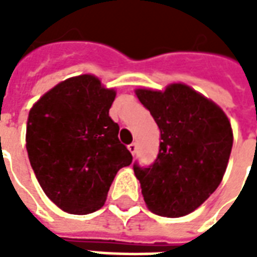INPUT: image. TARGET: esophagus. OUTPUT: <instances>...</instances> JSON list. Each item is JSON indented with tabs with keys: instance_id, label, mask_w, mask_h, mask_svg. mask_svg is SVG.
<instances>
[{
	"instance_id": "esophagus-1",
	"label": "esophagus",
	"mask_w": 257,
	"mask_h": 257,
	"mask_svg": "<svg viewBox=\"0 0 257 257\" xmlns=\"http://www.w3.org/2000/svg\"><path fill=\"white\" fill-rule=\"evenodd\" d=\"M128 149H129V151H131V153H132V154H136V151H138V145H136V143H131V145L128 146Z\"/></svg>"
}]
</instances>
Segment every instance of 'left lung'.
<instances>
[{
	"label": "left lung",
	"instance_id": "1",
	"mask_svg": "<svg viewBox=\"0 0 257 257\" xmlns=\"http://www.w3.org/2000/svg\"><path fill=\"white\" fill-rule=\"evenodd\" d=\"M140 103L161 132L150 167L134 171L147 208L180 217L204 204L220 184L232 147V131L220 107L184 84L167 89H138Z\"/></svg>",
	"mask_w": 257,
	"mask_h": 257
}]
</instances>
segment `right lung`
Returning a JSON list of instances; mask_svg holds the SVG:
<instances>
[{"instance_id": "right-lung-1", "label": "right lung", "mask_w": 257, "mask_h": 257, "mask_svg": "<svg viewBox=\"0 0 257 257\" xmlns=\"http://www.w3.org/2000/svg\"><path fill=\"white\" fill-rule=\"evenodd\" d=\"M114 99L115 90L84 74L56 85L29 112L31 168L48 198L64 212L100 209L118 171L132 162L108 115Z\"/></svg>"}]
</instances>
